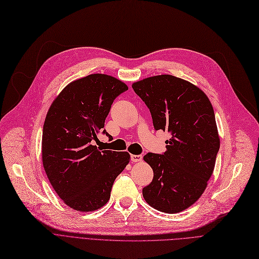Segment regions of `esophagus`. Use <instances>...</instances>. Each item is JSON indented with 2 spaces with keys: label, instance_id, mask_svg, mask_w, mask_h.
Listing matches in <instances>:
<instances>
[{
  "label": "esophagus",
  "instance_id": "1",
  "mask_svg": "<svg viewBox=\"0 0 259 259\" xmlns=\"http://www.w3.org/2000/svg\"><path fill=\"white\" fill-rule=\"evenodd\" d=\"M131 159L133 162H140V161H142V156L141 155H132Z\"/></svg>",
  "mask_w": 259,
  "mask_h": 259
}]
</instances>
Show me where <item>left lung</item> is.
I'll use <instances>...</instances> for the list:
<instances>
[{"label": "left lung", "instance_id": "1", "mask_svg": "<svg viewBox=\"0 0 259 259\" xmlns=\"http://www.w3.org/2000/svg\"><path fill=\"white\" fill-rule=\"evenodd\" d=\"M132 88L150 108L155 130L171 136L163 155L143 157L154 171L143 198L160 212L179 213L200 198L214 171L220 139L212 103L198 86L171 75L145 78Z\"/></svg>", "mask_w": 259, "mask_h": 259}]
</instances>
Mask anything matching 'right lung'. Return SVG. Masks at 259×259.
<instances>
[{
	"label": "right lung",
	"instance_id": "add662e5",
	"mask_svg": "<svg viewBox=\"0 0 259 259\" xmlns=\"http://www.w3.org/2000/svg\"><path fill=\"white\" fill-rule=\"evenodd\" d=\"M127 90L113 76L93 73L67 84L48 109L43 166L58 196L72 210L93 212L105 205L115 179L130 163L127 152L100 151L93 144L115 98Z\"/></svg>",
	"mask_w": 259,
	"mask_h": 259
}]
</instances>
